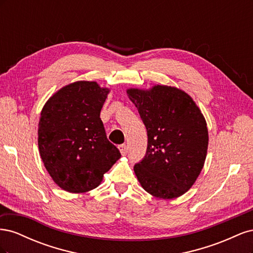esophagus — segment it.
Instances as JSON below:
<instances>
[{
  "instance_id": "34e87169",
  "label": "esophagus",
  "mask_w": 253,
  "mask_h": 253,
  "mask_svg": "<svg viewBox=\"0 0 253 253\" xmlns=\"http://www.w3.org/2000/svg\"><path fill=\"white\" fill-rule=\"evenodd\" d=\"M118 149H119V151H120V153L122 155H126V153H127V145L126 144H120L119 147H118Z\"/></svg>"
}]
</instances>
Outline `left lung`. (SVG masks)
Listing matches in <instances>:
<instances>
[{
    "label": "left lung",
    "mask_w": 253,
    "mask_h": 253,
    "mask_svg": "<svg viewBox=\"0 0 253 253\" xmlns=\"http://www.w3.org/2000/svg\"><path fill=\"white\" fill-rule=\"evenodd\" d=\"M147 128L144 158L134 166L141 187L151 195L172 200L193 186L208 150V128L201 110L185 91L173 86L128 88Z\"/></svg>",
    "instance_id": "1"
}]
</instances>
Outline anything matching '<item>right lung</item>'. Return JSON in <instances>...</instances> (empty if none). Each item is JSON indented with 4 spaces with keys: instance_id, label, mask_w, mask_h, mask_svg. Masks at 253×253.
Wrapping results in <instances>:
<instances>
[{
    "instance_id": "1",
    "label": "right lung",
    "mask_w": 253,
    "mask_h": 253,
    "mask_svg": "<svg viewBox=\"0 0 253 253\" xmlns=\"http://www.w3.org/2000/svg\"><path fill=\"white\" fill-rule=\"evenodd\" d=\"M109 93L95 81H77L59 89L43 106L38 128L40 156L52 180L67 192L97 188L121 157L100 119Z\"/></svg>"
}]
</instances>
